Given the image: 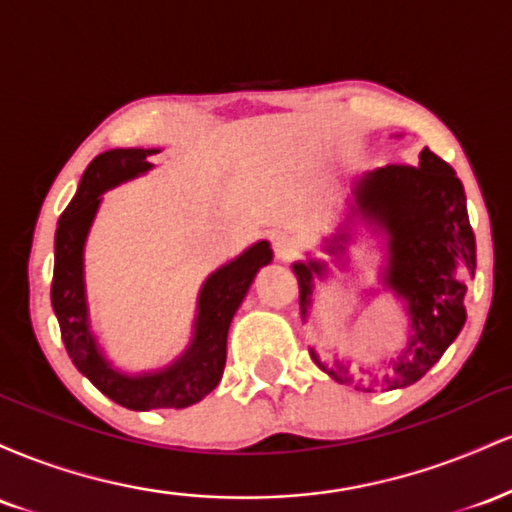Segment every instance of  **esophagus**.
<instances>
[{
    "instance_id": "obj_1",
    "label": "esophagus",
    "mask_w": 512,
    "mask_h": 512,
    "mask_svg": "<svg viewBox=\"0 0 512 512\" xmlns=\"http://www.w3.org/2000/svg\"><path fill=\"white\" fill-rule=\"evenodd\" d=\"M272 248H274L276 260L291 262L293 257L298 255V240L289 236V233H279V236L272 238Z\"/></svg>"
}]
</instances>
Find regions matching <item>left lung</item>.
Masks as SVG:
<instances>
[{
  "mask_svg": "<svg viewBox=\"0 0 512 512\" xmlns=\"http://www.w3.org/2000/svg\"><path fill=\"white\" fill-rule=\"evenodd\" d=\"M356 204L390 236L383 284L407 303L411 317L409 342L392 361L395 375H383V385L387 390L414 385L436 366L467 320L464 293L477 269V240L464 187L443 158L424 149L419 166L390 163L368 173L356 187ZM332 243L327 250L342 252L346 233L334 236ZM325 269L322 262L293 264L303 315L313 296V276H322ZM310 356L337 383L351 380L342 363L327 368L315 351Z\"/></svg>",
  "mask_w": 512,
  "mask_h": 512,
  "instance_id": "8db88e82",
  "label": "left lung"
}]
</instances>
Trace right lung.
Here are the masks:
<instances>
[{
	"label": "right lung",
	"instance_id": "obj_1",
	"mask_svg": "<svg viewBox=\"0 0 512 512\" xmlns=\"http://www.w3.org/2000/svg\"><path fill=\"white\" fill-rule=\"evenodd\" d=\"M158 149H113L88 163L79 190L57 221L55 274L50 301L60 322L62 342L69 358L105 397L134 411L185 409L207 397L219 385L226 366V337L238 305L243 303L260 267L272 262L267 240L252 245L238 260L214 272L199 293V313L192 346L173 366L154 375L117 373L98 351L88 330L84 293V243L96 216L101 195L117 182L151 168L149 156Z\"/></svg>",
	"mask_w": 512,
	"mask_h": 512
}]
</instances>
